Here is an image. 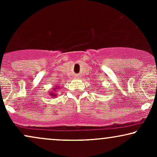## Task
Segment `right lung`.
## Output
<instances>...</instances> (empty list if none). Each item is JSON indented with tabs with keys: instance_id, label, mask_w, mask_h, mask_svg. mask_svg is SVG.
<instances>
[{
	"instance_id": "add662e5",
	"label": "right lung",
	"mask_w": 157,
	"mask_h": 157,
	"mask_svg": "<svg viewBox=\"0 0 157 157\" xmlns=\"http://www.w3.org/2000/svg\"><path fill=\"white\" fill-rule=\"evenodd\" d=\"M60 87V86H56L55 88H52V91H48V94H49V95L50 96H51L52 97H57V95L56 94V90L57 89V88H59Z\"/></svg>"
}]
</instances>
